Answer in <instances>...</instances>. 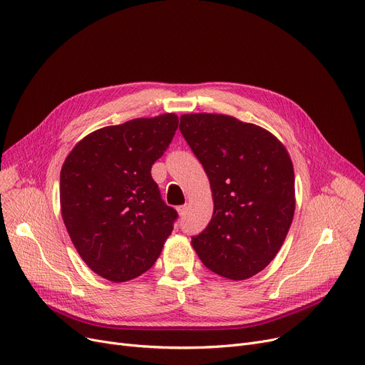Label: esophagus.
Masks as SVG:
<instances>
[{"mask_svg":"<svg viewBox=\"0 0 365 365\" xmlns=\"http://www.w3.org/2000/svg\"><path fill=\"white\" fill-rule=\"evenodd\" d=\"M178 213H179V216H186V213H187V205H179L178 207Z\"/></svg>","mask_w":365,"mask_h":365,"instance_id":"1","label":"esophagus"}]
</instances>
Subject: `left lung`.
<instances>
[{
	"label": "left lung",
	"instance_id": "left-lung-1",
	"mask_svg": "<svg viewBox=\"0 0 365 365\" xmlns=\"http://www.w3.org/2000/svg\"><path fill=\"white\" fill-rule=\"evenodd\" d=\"M180 133L202 164L213 217L192 238L201 262L227 279H247L271 263L294 216V170L264 128L229 115L189 113Z\"/></svg>",
	"mask_w": 365,
	"mask_h": 365
}]
</instances>
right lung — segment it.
Returning <instances> with one entry per match:
<instances>
[{"mask_svg": "<svg viewBox=\"0 0 365 365\" xmlns=\"http://www.w3.org/2000/svg\"><path fill=\"white\" fill-rule=\"evenodd\" d=\"M179 127L175 113L96 130L75 145L61 171V208L76 252L113 282L157 262L178 212L150 176Z\"/></svg>", "mask_w": 365, "mask_h": 365, "instance_id": "obj_1", "label": "right lung"}]
</instances>
